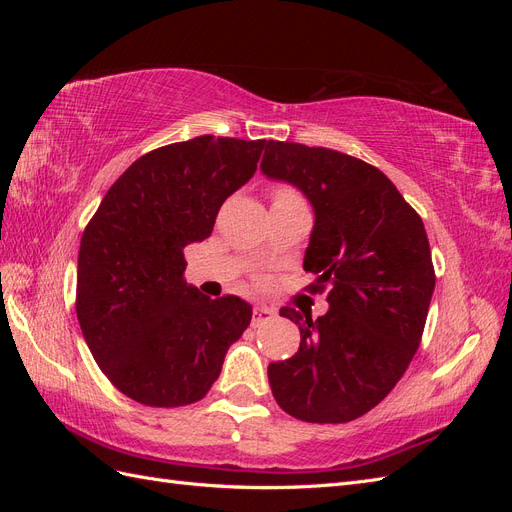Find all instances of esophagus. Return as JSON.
Returning a JSON list of instances; mask_svg holds the SVG:
<instances>
[{"label":"esophagus","mask_w":512,"mask_h":512,"mask_svg":"<svg viewBox=\"0 0 512 512\" xmlns=\"http://www.w3.org/2000/svg\"><path fill=\"white\" fill-rule=\"evenodd\" d=\"M275 316V309L273 307H265V305H258L252 309V322L260 324L265 320H271Z\"/></svg>","instance_id":"obj_1"}]
</instances>
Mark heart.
<instances>
[{"mask_svg": "<svg viewBox=\"0 0 512 512\" xmlns=\"http://www.w3.org/2000/svg\"><path fill=\"white\" fill-rule=\"evenodd\" d=\"M292 198H299V194L286 188V185H280V188L273 190V203H280V200H292Z\"/></svg>", "mask_w": 512, "mask_h": 512, "instance_id": "b5f03b06", "label": "heart"}]
</instances>
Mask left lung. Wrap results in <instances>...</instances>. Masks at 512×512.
I'll return each mask as SVG.
<instances>
[{
    "mask_svg": "<svg viewBox=\"0 0 512 512\" xmlns=\"http://www.w3.org/2000/svg\"><path fill=\"white\" fill-rule=\"evenodd\" d=\"M262 173L309 198L316 224L303 269L329 312L282 307L299 324L292 359L269 365L277 404L307 423H348L393 391L421 344L436 286L418 215L382 170L348 153L269 141Z\"/></svg>",
    "mask_w": 512,
    "mask_h": 512,
    "instance_id": "left-lung-1",
    "label": "left lung"
}]
</instances>
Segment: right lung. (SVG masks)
Masks as SVG:
<instances>
[{
  "mask_svg": "<svg viewBox=\"0 0 512 512\" xmlns=\"http://www.w3.org/2000/svg\"><path fill=\"white\" fill-rule=\"evenodd\" d=\"M267 141L196 136L138 158L85 226L76 316L102 374L130 399H203L252 307L185 282L183 247L211 235L224 200L252 179Z\"/></svg>",
  "mask_w": 512,
  "mask_h": 512,
  "instance_id": "obj_1",
  "label": "right lung"
}]
</instances>
